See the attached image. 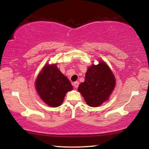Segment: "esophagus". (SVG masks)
<instances>
[{
  "label": "esophagus",
  "instance_id": "34e87169",
  "mask_svg": "<svg viewBox=\"0 0 149 149\" xmlns=\"http://www.w3.org/2000/svg\"><path fill=\"white\" fill-rule=\"evenodd\" d=\"M74 86L75 87V88H77L78 86H79V82L78 81H75L74 83Z\"/></svg>",
  "mask_w": 149,
  "mask_h": 149
}]
</instances>
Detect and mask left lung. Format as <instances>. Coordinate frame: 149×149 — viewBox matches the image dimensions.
I'll use <instances>...</instances> for the list:
<instances>
[{
    "mask_svg": "<svg viewBox=\"0 0 149 149\" xmlns=\"http://www.w3.org/2000/svg\"><path fill=\"white\" fill-rule=\"evenodd\" d=\"M99 62V64L88 68L85 81L81 83L77 90L91 107L107 101L116 85V78L109 66L102 60Z\"/></svg>",
    "mask_w": 149,
    "mask_h": 149,
    "instance_id": "8db88e82",
    "label": "left lung"
}]
</instances>
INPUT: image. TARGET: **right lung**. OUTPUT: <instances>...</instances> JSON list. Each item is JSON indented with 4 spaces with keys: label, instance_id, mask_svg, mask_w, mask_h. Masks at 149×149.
I'll list each match as a JSON object with an SVG mask.
<instances>
[{
    "label": "right lung",
    "instance_id": "obj_1",
    "mask_svg": "<svg viewBox=\"0 0 149 149\" xmlns=\"http://www.w3.org/2000/svg\"><path fill=\"white\" fill-rule=\"evenodd\" d=\"M35 89L45 104L58 107L64 101L67 92L73 89V86L56 64H47L35 80Z\"/></svg>",
    "mask_w": 149,
    "mask_h": 149
}]
</instances>
